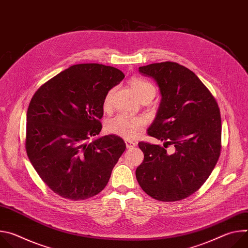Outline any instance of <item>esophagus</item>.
Returning <instances> with one entry per match:
<instances>
[{
	"label": "esophagus",
	"mask_w": 248,
	"mask_h": 248,
	"mask_svg": "<svg viewBox=\"0 0 248 248\" xmlns=\"http://www.w3.org/2000/svg\"><path fill=\"white\" fill-rule=\"evenodd\" d=\"M125 145L127 148H133L137 145L136 142H134V141H130V140H125Z\"/></svg>",
	"instance_id": "1"
}]
</instances>
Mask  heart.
Masks as SVG:
<instances>
[{
	"label": "heart",
	"instance_id": "heart-1",
	"mask_svg": "<svg viewBox=\"0 0 248 248\" xmlns=\"http://www.w3.org/2000/svg\"><path fill=\"white\" fill-rule=\"evenodd\" d=\"M130 84L140 100L147 97L153 98L155 95V87L149 81L140 78H132L130 80ZM114 93L115 89L113 88L106 94L103 101L105 109H109L112 106ZM144 124V120L140 117H131L124 114H119L106 122L105 129L108 133L121 136L127 140H132L138 135Z\"/></svg>",
	"mask_w": 248,
	"mask_h": 248
}]
</instances>
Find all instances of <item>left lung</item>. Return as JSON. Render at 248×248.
Wrapping results in <instances>:
<instances>
[{
    "mask_svg": "<svg viewBox=\"0 0 248 248\" xmlns=\"http://www.w3.org/2000/svg\"><path fill=\"white\" fill-rule=\"evenodd\" d=\"M139 73L159 86L162 100L148 134L165 142L164 147L138 143L144 160L136 169L137 182L154 199H185L202 186L220 157V109L208 88L184 65L157 62L140 66ZM168 145L174 147L170 154Z\"/></svg>",
    "mask_w": 248,
    "mask_h": 248,
    "instance_id": "left-lung-1",
    "label": "left lung"
}]
</instances>
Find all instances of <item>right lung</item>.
Wrapping results in <instances>:
<instances>
[{"label": "right lung", "instance_id": "obj_1", "mask_svg": "<svg viewBox=\"0 0 248 248\" xmlns=\"http://www.w3.org/2000/svg\"><path fill=\"white\" fill-rule=\"evenodd\" d=\"M124 78L113 66L79 63L33 95L26 116L25 149L35 170L58 195L84 200L107 186L125 143L114 134L90 139L102 129L106 94Z\"/></svg>", "mask_w": 248, "mask_h": 248}]
</instances>
